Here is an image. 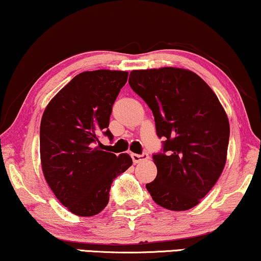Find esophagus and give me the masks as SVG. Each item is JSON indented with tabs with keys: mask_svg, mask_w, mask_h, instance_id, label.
Here are the masks:
<instances>
[{
	"mask_svg": "<svg viewBox=\"0 0 261 261\" xmlns=\"http://www.w3.org/2000/svg\"><path fill=\"white\" fill-rule=\"evenodd\" d=\"M132 159H133L134 163H140L144 162V160L148 159L147 153H142V154H137V153H132Z\"/></svg>",
	"mask_w": 261,
	"mask_h": 261,
	"instance_id": "obj_1",
	"label": "esophagus"
}]
</instances>
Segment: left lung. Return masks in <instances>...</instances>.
<instances>
[{
  "instance_id": "8db88e82",
  "label": "left lung",
  "mask_w": 261,
  "mask_h": 261,
  "mask_svg": "<svg viewBox=\"0 0 261 261\" xmlns=\"http://www.w3.org/2000/svg\"><path fill=\"white\" fill-rule=\"evenodd\" d=\"M128 82L164 139L162 152L153 154L158 173L146 189L163 208H194L226 165L229 122L223 107L201 77L185 69L134 70Z\"/></svg>"
}]
</instances>
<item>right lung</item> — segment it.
Returning a JSON list of instances; mask_svg holds the SVG:
<instances>
[{
  "label": "right lung",
  "mask_w": 261,
  "mask_h": 261,
  "mask_svg": "<svg viewBox=\"0 0 261 261\" xmlns=\"http://www.w3.org/2000/svg\"><path fill=\"white\" fill-rule=\"evenodd\" d=\"M127 78L126 71L82 72L51 99L42 114V172L56 197L74 215L102 212L109 202L113 180L133 163L127 153L102 151L98 140L101 133L113 140L108 129L110 114Z\"/></svg>",
  "instance_id": "obj_1"
}]
</instances>
